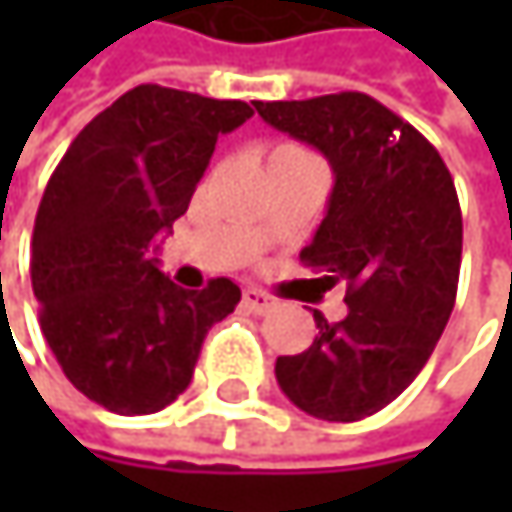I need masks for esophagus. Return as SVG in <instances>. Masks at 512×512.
I'll return each instance as SVG.
<instances>
[{
	"label": "esophagus",
	"mask_w": 512,
	"mask_h": 512,
	"mask_svg": "<svg viewBox=\"0 0 512 512\" xmlns=\"http://www.w3.org/2000/svg\"><path fill=\"white\" fill-rule=\"evenodd\" d=\"M243 302H246V308L255 311V314H266V311H272V308L278 305L275 296H269V293H263V290H257V287H246V290H243Z\"/></svg>",
	"instance_id": "1"
}]
</instances>
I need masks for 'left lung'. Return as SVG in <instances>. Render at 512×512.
I'll list each match as a JSON object with an SVG mask.
<instances>
[{
    "label": "left lung",
    "instance_id": "8db88e82",
    "mask_svg": "<svg viewBox=\"0 0 512 512\" xmlns=\"http://www.w3.org/2000/svg\"><path fill=\"white\" fill-rule=\"evenodd\" d=\"M257 115L317 148L335 171L326 216L302 249L323 290L347 287V317L314 311L317 338L278 356L293 406L323 421H361L409 388L457 302L462 213L439 151L361 91L255 103Z\"/></svg>",
    "mask_w": 512,
    "mask_h": 512
}]
</instances>
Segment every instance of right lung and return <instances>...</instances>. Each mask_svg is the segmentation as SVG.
Returning <instances> with one entry per match:
<instances>
[{"mask_svg": "<svg viewBox=\"0 0 512 512\" xmlns=\"http://www.w3.org/2000/svg\"><path fill=\"white\" fill-rule=\"evenodd\" d=\"M255 115L243 100L139 85L67 148L32 234L41 332L64 376L118 415H151L192 382L201 344L240 287L183 290L159 272L154 240L192 201L216 139Z\"/></svg>", "mask_w": 512, "mask_h": 512, "instance_id": "add662e5", "label": "right lung"}]
</instances>
